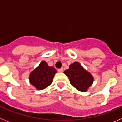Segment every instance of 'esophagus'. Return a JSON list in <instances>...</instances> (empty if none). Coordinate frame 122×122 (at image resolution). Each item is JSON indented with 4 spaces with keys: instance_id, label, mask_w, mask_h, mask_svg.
I'll return each mask as SVG.
<instances>
[{
    "instance_id": "obj_1",
    "label": "esophagus",
    "mask_w": 122,
    "mask_h": 122,
    "mask_svg": "<svg viewBox=\"0 0 122 122\" xmlns=\"http://www.w3.org/2000/svg\"><path fill=\"white\" fill-rule=\"evenodd\" d=\"M57 71L59 72H62L63 71V68H59V69H58Z\"/></svg>"
}]
</instances>
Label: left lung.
<instances>
[{
	"mask_svg": "<svg viewBox=\"0 0 122 122\" xmlns=\"http://www.w3.org/2000/svg\"><path fill=\"white\" fill-rule=\"evenodd\" d=\"M64 73L70 79L71 84L81 92L87 91L93 83V77L78 62L71 64Z\"/></svg>",
	"mask_w": 122,
	"mask_h": 122,
	"instance_id": "8db88e82",
	"label": "left lung"
}]
</instances>
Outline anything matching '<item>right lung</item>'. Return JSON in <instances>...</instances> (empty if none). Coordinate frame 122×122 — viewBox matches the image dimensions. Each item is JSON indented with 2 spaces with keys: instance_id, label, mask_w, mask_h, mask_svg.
<instances>
[{
  "instance_id": "add662e5",
  "label": "right lung",
  "mask_w": 122,
  "mask_h": 122,
  "mask_svg": "<svg viewBox=\"0 0 122 122\" xmlns=\"http://www.w3.org/2000/svg\"><path fill=\"white\" fill-rule=\"evenodd\" d=\"M57 70L52 66H49L45 61H42L39 66L30 74V83L38 90H42L51 84Z\"/></svg>"
}]
</instances>
